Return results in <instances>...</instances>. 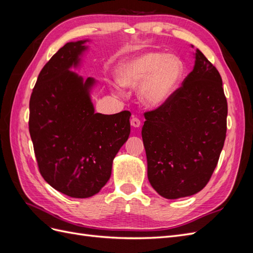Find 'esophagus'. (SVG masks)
<instances>
[{"label":"esophagus","mask_w":253,"mask_h":253,"mask_svg":"<svg viewBox=\"0 0 253 253\" xmlns=\"http://www.w3.org/2000/svg\"><path fill=\"white\" fill-rule=\"evenodd\" d=\"M131 126L133 127H139L140 126V120L137 117H133L131 119Z\"/></svg>","instance_id":"obj_1"}]
</instances>
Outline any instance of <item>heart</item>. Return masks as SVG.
Listing matches in <instances>:
<instances>
[{
	"label": "heart",
	"instance_id": "obj_1",
	"mask_svg": "<svg viewBox=\"0 0 253 253\" xmlns=\"http://www.w3.org/2000/svg\"><path fill=\"white\" fill-rule=\"evenodd\" d=\"M183 66L174 56L145 51L128 57L118 64L116 79L121 86L136 88L139 100L149 108H158L174 94L181 80ZM117 93L121 87L116 86Z\"/></svg>",
	"mask_w": 253,
	"mask_h": 253
}]
</instances>
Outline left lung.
I'll return each mask as SVG.
<instances>
[{"label": "left lung", "instance_id": "1", "mask_svg": "<svg viewBox=\"0 0 253 253\" xmlns=\"http://www.w3.org/2000/svg\"><path fill=\"white\" fill-rule=\"evenodd\" d=\"M227 114L220 75L196 49L193 71L182 86L158 109L144 113L148 178L159 195L176 200L206 187L224 147Z\"/></svg>", "mask_w": 253, "mask_h": 253}]
</instances>
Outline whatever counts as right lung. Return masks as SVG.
<instances>
[{
  "label": "right lung",
  "mask_w": 253,
  "mask_h": 253,
  "mask_svg": "<svg viewBox=\"0 0 253 253\" xmlns=\"http://www.w3.org/2000/svg\"><path fill=\"white\" fill-rule=\"evenodd\" d=\"M89 40L68 42L44 65L29 101V133L43 178L75 198L97 194L112 174L113 160L127 140L128 111L95 113L85 81L71 71L81 63Z\"/></svg>",
  "instance_id": "right-lung-1"
}]
</instances>
